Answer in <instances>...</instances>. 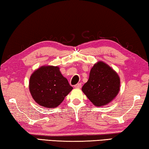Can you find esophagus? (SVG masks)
I'll use <instances>...</instances> for the list:
<instances>
[{"label":"esophagus","mask_w":149,"mask_h":149,"mask_svg":"<svg viewBox=\"0 0 149 149\" xmlns=\"http://www.w3.org/2000/svg\"><path fill=\"white\" fill-rule=\"evenodd\" d=\"M74 87L76 88V89H80V88L81 87V84H77L74 85Z\"/></svg>","instance_id":"esophagus-1"}]
</instances>
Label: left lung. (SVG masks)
<instances>
[{
	"label": "left lung",
	"instance_id": "left-lung-1",
	"mask_svg": "<svg viewBox=\"0 0 149 149\" xmlns=\"http://www.w3.org/2000/svg\"><path fill=\"white\" fill-rule=\"evenodd\" d=\"M82 91L96 107H102L112 102L120 89V78L117 72L102 61L93 65L87 82Z\"/></svg>",
	"mask_w": 149,
	"mask_h": 149
}]
</instances>
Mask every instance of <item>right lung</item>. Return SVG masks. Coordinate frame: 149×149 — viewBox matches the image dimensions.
<instances>
[{
  "label": "right lung",
  "mask_w": 149,
  "mask_h": 149,
  "mask_svg": "<svg viewBox=\"0 0 149 149\" xmlns=\"http://www.w3.org/2000/svg\"><path fill=\"white\" fill-rule=\"evenodd\" d=\"M29 89L37 104L52 108L61 104L73 87L63 76L58 66L42 65L30 76Z\"/></svg>",
  "instance_id": "add662e5"
}]
</instances>
